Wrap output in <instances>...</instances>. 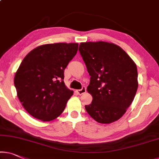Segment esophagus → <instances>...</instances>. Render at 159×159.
I'll use <instances>...</instances> for the list:
<instances>
[{
    "label": "esophagus",
    "mask_w": 159,
    "mask_h": 159,
    "mask_svg": "<svg viewBox=\"0 0 159 159\" xmlns=\"http://www.w3.org/2000/svg\"><path fill=\"white\" fill-rule=\"evenodd\" d=\"M77 92V94L79 95H82L83 94H84L85 92H87V89H86V87H83L81 89H78L76 91Z\"/></svg>",
    "instance_id": "obj_1"
}]
</instances>
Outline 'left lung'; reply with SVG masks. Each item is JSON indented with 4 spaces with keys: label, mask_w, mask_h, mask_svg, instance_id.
Returning <instances> with one entry per match:
<instances>
[{
    "label": "left lung",
    "mask_w": 159,
    "mask_h": 159,
    "mask_svg": "<svg viewBox=\"0 0 159 159\" xmlns=\"http://www.w3.org/2000/svg\"><path fill=\"white\" fill-rule=\"evenodd\" d=\"M79 50L91 76L87 89L92 102L85 109L100 124L119 120L137 91L136 63L123 49L112 43H81Z\"/></svg>",
    "instance_id": "8db88e82"
}]
</instances>
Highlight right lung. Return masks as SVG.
Instances as JSON below:
<instances>
[{"mask_svg":"<svg viewBox=\"0 0 159 159\" xmlns=\"http://www.w3.org/2000/svg\"><path fill=\"white\" fill-rule=\"evenodd\" d=\"M78 43L45 44L22 61L14 77L17 95L34 118L50 121L59 116L73 91L64 82V70L76 55Z\"/></svg>","mask_w":159,"mask_h":159,"instance_id":"right-lung-1","label":"right lung"}]
</instances>
